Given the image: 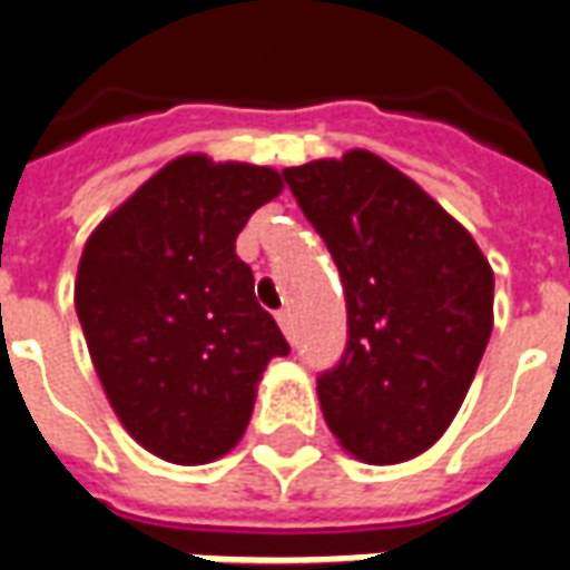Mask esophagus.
Segmentation results:
<instances>
[{"label": "esophagus", "mask_w": 570, "mask_h": 570, "mask_svg": "<svg viewBox=\"0 0 570 570\" xmlns=\"http://www.w3.org/2000/svg\"><path fill=\"white\" fill-rule=\"evenodd\" d=\"M277 323H281V330L286 333V338H293V333H296V326H293V311L289 308L277 311Z\"/></svg>", "instance_id": "1"}]
</instances>
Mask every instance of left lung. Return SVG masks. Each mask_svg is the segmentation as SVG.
Instances as JSON below:
<instances>
[{
  "label": "left lung",
  "instance_id": "left-lung-1",
  "mask_svg": "<svg viewBox=\"0 0 570 570\" xmlns=\"http://www.w3.org/2000/svg\"><path fill=\"white\" fill-rule=\"evenodd\" d=\"M333 253L347 345L317 375L323 419L366 464H400L440 440L491 335L494 274L428 191L372 151L286 167Z\"/></svg>",
  "mask_w": 570,
  "mask_h": 570
}]
</instances>
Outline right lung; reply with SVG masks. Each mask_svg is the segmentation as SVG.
I'll return each instance as SVG.
<instances>
[{
  "mask_svg": "<svg viewBox=\"0 0 570 570\" xmlns=\"http://www.w3.org/2000/svg\"><path fill=\"white\" fill-rule=\"evenodd\" d=\"M281 174L176 158L100 223L81 253L76 311L94 370L134 440L170 464H207L253 415L284 333L253 293L235 240Z\"/></svg>",
  "mask_w": 570,
  "mask_h": 570,
  "instance_id": "1",
  "label": "right lung"
}]
</instances>
